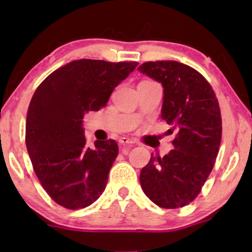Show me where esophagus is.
<instances>
[{
	"label": "esophagus",
	"instance_id": "1",
	"mask_svg": "<svg viewBox=\"0 0 252 252\" xmlns=\"http://www.w3.org/2000/svg\"><path fill=\"white\" fill-rule=\"evenodd\" d=\"M119 143L124 144V146H126V144H128V146H130V144H133V143H134V141H133V140H130V139H128V137L122 136V137H120V139H119Z\"/></svg>",
	"mask_w": 252,
	"mask_h": 252
}]
</instances>
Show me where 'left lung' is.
<instances>
[{"label": "left lung", "instance_id": "1", "mask_svg": "<svg viewBox=\"0 0 252 252\" xmlns=\"http://www.w3.org/2000/svg\"><path fill=\"white\" fill-rule=\"evenodd\" d=\"M163 86L161 119L175 132L173 149L164 157L151 155L140 173L144 194L164 209L194 201L211 173L221 141L218 99L205 78L175 61L147 62L137 67Z\"/></svg>", "mask_w": 252, "mask_h": 252}]
</instances>
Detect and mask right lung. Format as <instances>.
I'll use <instances>...</instances> for the list:
<instances>
[{
  "mask_svg": "<svg viewBox=\"0 0 252 252\" xmlns=\"http://www.w3.org/2000/svg\"><path fill=\"white\" fill-rule=\"evenodd\" d=\"M136 62L78 60L44 79L31 99L26 147L34 172L57 204L78 210L104 191L118 146L113 140L86 144L85 113L98 111Z\"/></svg>",
  "mask_w": 252,
  "mask_h": 252,
  "instance_id": "1",
  "label": "right lung"
}]
</instances>
